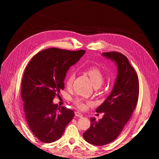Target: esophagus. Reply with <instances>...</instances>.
<instances>
[{
    "mask_svg": "<svg viewBox=\"0 0 159 159\" xmlns=\"http://www.w3.org/2000/svg\"><path fill=\"white\" fill-rule=\"evenodd\" d=\"M75 115L77 117H83V115L79 111H75Z\"/></svg>",
    "mask_w": 159,
    "mask_h": 159,
    "instance_id": "1",
    "label": "esophagus"
}]
</instances>
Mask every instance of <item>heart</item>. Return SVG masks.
<instances>
[{
    "label": "heart",
    "instance_id": "1",
    "mask_svg": "<svg viewBox=\"0 0 159 159\" xmlns=\"http://www.w3.org/2000/svg\"><path fill=\"white\" fill-rule=\"evenodd\" d=\"M90 79L91 83L95 88H98L102 85L104 81V75L99 68L96 66H91L88 68L85 71ZM74 80V74L70 73L66 80V85L67 88H70ZM73 103L75 106L81 110L85 109L91 102L80 98H75L73 99Z\"/></svg>",
    "mask_w": 159,
    "mask_h": 159
}]
</instances>
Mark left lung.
<instances>
[{"label":"left lung","mask_w":159,"mask_h":159,"mask_svg":"<svg viewBox=\"0 0 159 159\" xmlns=\"http://www.w3.org/2000/svg\"><path fill=\"white\" fill-rule=\"evenodd\" d=\"M103 56L115 61L118 74L111 93L96 109L104 113L102 119L97 121L91 117L90 127L83 134L86 141L96 146L107 145L118 137L132 116L139 93L137 74L127 57L117 52H104Z\"/></svg>","instance_id":"left-lung-1"}]
</instances>
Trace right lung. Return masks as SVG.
Segmentation results:
<instances>
[{
  "mask_svg": "<svg viewBox=\"0 0 159 159\" xmlns=\"http://www.w3.org/2000/svg\"><path fill=\"white\" fill-rule=\"evenodd\" d=\"M85 52L50 48L37 53L26 66L21 85L24 111L28 127L42 143L58 140L74 117L71 109L52 101L64 89L67 71Z\"/></svg>",
  "mask_w": 159,
  "mask_h": 159,
  "instance_id": "add662e5",
  "label": "right lung"
}]
</instances>
